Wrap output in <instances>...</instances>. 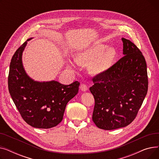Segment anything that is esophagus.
Masks as SVG:
<instances>
[{
  "label": "esophagus",
  "instance_id": "obj_1",
  "mask_svg": "<svg viewBox=\"0 0 159 159\" xmlns=\"http://www.w3.org/2000/svg\"><path fill=\"white\" fill-rule=\"evenodd\" d=\"M80 88L83 91H86L88 90V86L85 84H81L80 86Z\"/></svg>",
  "mask_w": 159,
  "mask_h": 159
}]
</instances>
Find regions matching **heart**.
Here are the masks:
<instances>
[{
  "label": "heart",
  "mask_w": 159,
  "mask_h": 159,
  "mask_svg": "<svg viewBox=\"0 0 159 159\" xmlns=\"http://www.w3.org/2000/svg\"><path fill=\"white\" fill-rule=\"evenodd\" d=\"M116 57V50L102 44H97L79 54L82 62H92L91 70L95 73H102L112 66Z\"/></svg>",
  "instance_id": "b5f03b06"
}]
</instances>
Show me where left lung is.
Listing matches in <instances>:
<instances>
[{"label":"left lung","mask_w":159,"mask_h":159,"mask_svg":"<svg viewBox=\"0 0 159 159\" xmlns=\"http://www.w3.org/2000/svg\"><path fill=\"white\" fill-rule=\"evenodd\" d=\"M121 58L92 79L89 88L95 98L92 120L102 129L125 127L137 115L148 89L145 58L136 45L122 39Z\"/></svg>","instance_id":"1"}]
</instances>
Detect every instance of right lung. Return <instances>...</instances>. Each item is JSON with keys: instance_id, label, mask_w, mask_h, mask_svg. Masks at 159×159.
<instances>
[{"instance_id": "1", "label": "right lung", "mask_w": 159, "mask_h": 159, "mask_svg": "<svg viewBox=\"0 0 159 159\" xmlns=\"http://www.w3.org/2000/svg\"><path fill=\"white\" fill-rule=\"evenodd\" d=\"M28 39L12 57L8 75V89L22 118L30 126L48 129L63 119L67 103L76 95L80 82L64 85L57 81L39 82L25 72L22 54Z\"/></svg>"}]
</instances>
